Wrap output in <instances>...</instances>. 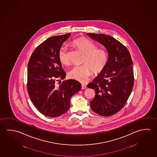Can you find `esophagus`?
<instances>
[{"instance_id":"obj_1","label":"esophagus","mask_w":157,"mask_h":157,"mask_svg":"<svg viewBox=\"0 0 157 157\" xmlns=\"http://www.w3.org/2000/svg\"><path fill=\"white\" fill-rule=\"evenodd\" d=\"M86 86L84 84H82V89H86Z\"/></svg>"}]
</instances>
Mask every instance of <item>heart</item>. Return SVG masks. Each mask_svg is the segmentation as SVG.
Returning a JSON list of instances; mask_svg holds the SVG:
<instances>
[{
	"label": "heart",
	"instance_id": "obj_1",
	"mask_svg": "<svg viewBox=\"0 0 157 157\" xmlns=\"http://www.w3.org/2000/svg\"><path fill=\"white\" fill-rule=\"evenodd\" d=\"M73 44L84 55L82 63L75 66L70 70L68 76L72 79L86 82L89 79L91 72L95 75L103 71L108 62V52L104 49H97L93 42L85 38H80L73 41ZM59 61L64 65L70 63L67 46L63 45L58 52Z\"/></svg>",
	"mask_w": 157,
	"mask_h": 157
}]
</instances>
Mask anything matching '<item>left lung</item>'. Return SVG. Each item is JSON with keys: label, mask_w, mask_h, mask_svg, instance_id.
<instances>
[{"label": "left lung", "mask_w": 157, "mask_h": 157, "mask_svg": "<svg viewBox=\"0 0 157 157\" xmlns=\"http://www.w3.org/2000/svg\"><path fill=\"white\" fill-rule=\"evenodd\" d=\"M87 35L102 44L108 53L105 68L87 85L95 92L90 107L98 115L112 116L123 108L131 94L134 83L132 61L126 46L112 36L90 33Z\"/></svg>", "instance_id": "left-lung-1"}]
</instances>
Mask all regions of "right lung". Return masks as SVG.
Segmentation results:
<instances>
[{
	"label": "right lung",
	"mask_w": 157,
	"mask_h": 157,
	"mask_svg": "<svg viewBox=\"0 0 157 157\" xmlns=\"http://www.w3.org/2000/svg\"><path fill=\"white\" fill-rule=\"evenodd\" d=\"M71 33L52 36L34 50L27 67V91L32 102L42 114L55 118L61 116L70 108V99L82 89L74 79L64 80L66 73L58 57L63 43Z\"/></svg>",
	"instance_id": "right-lung-1"
}]
</instances>
